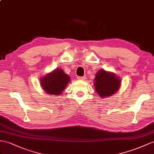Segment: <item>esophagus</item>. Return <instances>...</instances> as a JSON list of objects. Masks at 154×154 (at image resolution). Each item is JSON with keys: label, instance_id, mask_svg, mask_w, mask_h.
I'll return each mask as SVG.
<instances>
[{"label": "esophagus", "instance_id": "esophagus-1", "mask_svg": "<svg viewBox=\"0 0 154 154\" xmlns=\"http://www.w3.org/2000/svg\"><path fill=\"white\" fill-rule=\"evenodd\" d=\"M77 79L78 80H85L86 79V77H80V76H79V77H77Z\"/></svg>", "mask_w": 154, "mask_h": 154}]
</instances>
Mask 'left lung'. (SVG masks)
<instances>
[{"mask_svg":"<svg viewBox=\"0 0 154 154\" xmlns=\"http://www.w3.org/2000/svg\"><path fill=\"white\" fill-rule=\"evenodd\" d=\"M94 88L96 92L102 98H107L116 93L121 85L119 77L111 72L103 69H100L94 78Z\"/></svg>","mask_w":154,"mask_h":154,"instance_id":"obj_1","label":"left lung"}]
</instances>
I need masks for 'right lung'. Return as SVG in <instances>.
Segmentation results:
<instances>
[{
	"label": "right lung",
	"instance_id": "1",
	"mask_svg": "<svg viewBox=\"0 0 154 154\" xmlns=\"http://www.w3.org/2000/svg\"><path fill=\"white\" fill-rule=\"evenodd\" d=\"M71 81L70 77L64 70L57 68L48 73L40 79V85L44 92L49 95L60 96Z\"/></svg>",
	"mask_w": 154,
	"mask_h": 154
}]
</instances>
